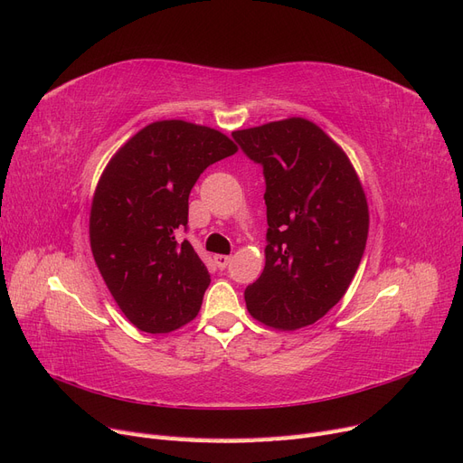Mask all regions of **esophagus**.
<instances>
[{"instance_id": "obj_1", "label": "esophagus", "mask_w": 463, "mask_h": 463, "mask_svg": "<svg viewBox=\"0 0 463 463\" xmlns=\"http://www.w3.org/2000/svg\"><path fill=\"white\" fill-rule=\"evenodd\" d=\"M232 262V257H228V255H214V264L218 266L220 270H223V269H228V264Z\"/></svg>"}]
</instances>
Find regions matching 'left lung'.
<instances>
[{
    "label": "left lung",
    "instance_id": "1",
    "mask_svg": "<svg viewBox=\"0 0 463 463\" xmlns=\"http://www.w3.org/2000/svg\"><path fill=\"white\" fill-rule=\"evenodd\" d=\"M232 137L262 165L266 262L247 286L249 313L266 326H309L338 303L359 269L369 208L345 152L303 118L272 121Z\"/></svg>",
    "mask_w": 463,
    "mask_h": 463
}]
</instances>
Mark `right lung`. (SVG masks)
Listing matches in <instances>:
<instances>
[{
	"instance_id": "obj_1",
	"label": "right lung",
	"mask_w": 463,
	"mask_h": 463,
	"mask_svg": "<svg viewBox=\"0 0 463 463\" xmlns=\"http://www.w3.org/2000/svg\"><path fill=\"white\" fill-rule=\"evenodd\" d=\"M237 152L226 135L167 119L125 143L98 181L90 247L123 315L148 334H165L197 317L210 284L187 232L189 193L208 165Z\"/></svg>"
}]
</instances>
